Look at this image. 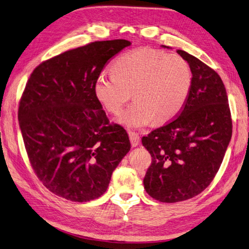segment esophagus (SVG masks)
<instances>
[{
  "label": "esophagus",
  "instance_id": "esophagus-1",
  "mask_svg": "<svg viewBox=\"0 0 249 249\" xmlns=\"http://www.w3.org/2000/svg\"><path fill=\"white\" fill-rule=\"evenodd\" d=\"M128 135H129L131 146L135 147V146L139 145V143H140V137H139V135L136 134V132H132V131H129Z\"/></svg>",
  "mask_w": 249,
  "mask_h": 249
}]
</instances>
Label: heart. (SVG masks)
<instances>
[{
    "label": "heart",
    "mask_w": 249,
    "mask_h": 249,
    "mask_svg": "<svg viewBox=\"0 0 249 249\" xmlns=\"http://www.w3.org/2000/svg\"><path fill=\"white\" fill-rule=\"evenodd\" d=\"M111 74L94 80L96 100L108 112L118 115L134 92L136 101L121 117L130 128L164 123L180 112L192 85L188 61L177 54L152 48L126 52L111 65Z\"/></svg>",
    "instance_id": "b5f03b06"
}]
</instances>
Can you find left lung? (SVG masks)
<instances>
[{"label":"left lung","instance_id":"1","mask_svg":"<svg viewBox=\"0 0 249 249\" xmlns=\"http://www.w3.org/2000/svg\"><path fill=\"white\" fill-rule=\"evenodd\" d=\"M177 53L192 72L186 104L170 123L142 138L152 156L144 189L162 203L187 200L203 192L215 177L232 135L222 78L187 52L177 50Z\"/></svg>","mask_w":249,"mask_h":249}]
</instances>
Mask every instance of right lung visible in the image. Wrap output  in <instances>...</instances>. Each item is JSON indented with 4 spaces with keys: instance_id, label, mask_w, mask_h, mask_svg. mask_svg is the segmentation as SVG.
Here are the masks:
<instances>
[{
    "instance_id": "add662e5",
    "label": "right lung",
    "mask_w": 249,
    "mask_h": 249,
    "mask_svg": "<svg viewBox=\"0 0 249 249\" xmlns=\"http://www.w3.org/2000/svg\"><path fill=\"white\" fill-rule=\"evenodd\" d=\"M130 42L94 41L45 60L27 80L18 119L31 165L43 186L68 200L98 198L129 152L128 135L110 123L94 80Z\"/></svg>"
}]
</instances>
